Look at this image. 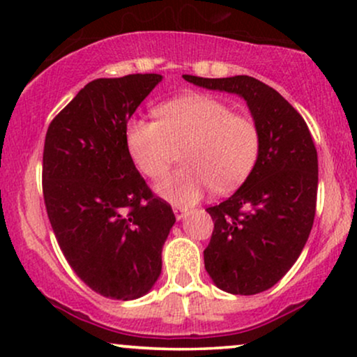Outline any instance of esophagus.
Returning a JSON list of instances; mask_svg holds the SVG:
<instances>
[{"label": "esophagus", "instance_id": "1", "mask_svg": "<svg viewBox=\"0 0 357 357\" xmlns=\"http://www.w3.org/2000/svg\"><path fill=\"white\" fill-rule=\"evenodd\" d=\"M173 211H174L176 218H178V220H183L184 216L188 215V211H190V210H188V208H183V206H174V208H173Z\"/></svg>", "mask_w": 357, "mask_h": 357}]
</instances>
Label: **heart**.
Instances as JSON below:
<instances>
[{"instance_id": "heart-1", "label": "heart", "mask_w": 357, "mask_h": 357, "mask_svg": "<svg viewBox=\"0 0 357 357\" xmlns=\"http://www.w3.org/2000/svg\"><path fill=\"white\" fill-rule=\"evenodd\" d=\"M158 121L130 119L126 144L130 159L147 178L167 171L176 149H183L184 167L155 184L167 202L192 204L210 188L230 191L255 167L261 151L260 127L252 117L235 114L227 102L191 93L155 109Z\"/></svg>"}]
</instances>
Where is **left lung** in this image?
I'll return each mask as SVG.
<instances>
[{
	"mask_svg": "<svg viewBox=\"0 0 357 357\" xmlns=\"http://www.w3.org/2000/svg\"><path fill=\"white\" fill-rule=\"evenodd\" d=\"M183 79L243 97L260 127L261 151L253 171L230 198L206 208L215 228L204 250V268L218 289L260 294L296 264L312 230L319 183L312 136L301 114L253 77Z\"/></svg>",
	"mask_w": 357,
	"mask_h": 357,
	"instance_id": "left-lung-1",
	"label": "left lung"
}]
</instances>
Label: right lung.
Returning a JSON list of instances; mask_svg holds the SVG:
<instances>
[{
	"label": "right lung",
	"instance_id": "right-lung-1",
	"mask_svg": "<svg viewBox=\"0 0 357 357\" xmlns=\"http://www.w3.org/2000/svg\"><path fill=\"white\" fill-rule=\"evenodd\" d=\"M161 80L134 73L89 82L45 137L43 198L56 241L84 284L117 301L142 297L155 284L176 221L126 144L127 122Z\"/></svg>",
	"mask_w": 357,
	"mask_h": 357
}]
</instances>
